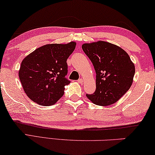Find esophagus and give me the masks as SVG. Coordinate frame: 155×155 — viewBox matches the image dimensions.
I'll use <instances>...</instances> for the list:
<instances>
[{
  "label": "esophagus",
  "mask_w": 155,
  "mask_h": 155,
  "mask_svg": "<svg viewBox=\"0 0 155 155\" xmlns=\"http://www.w3.org/2000/svg\"><path fill=\"white\" fill-rule=\"evenodd\" d=\"M77 81H78V83H79V84H82V83L84 82V79H83V78H79Z\"/></svg>",
  "instance_id": "obj_1"
}]
</instances>
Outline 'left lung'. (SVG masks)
Here are the masks:
<instances>
[{
    "instance_id": "1",
    "label": "left lung",
    "mask_w": 155,
    "mask_h": 155,
    "mask_svg": "<svg viewBox=\"0 0 155 155\" xmlns=\"http://www.w3.org/2000/svg\"><path fill=\"white\" fill-rule=\"evenodd\" d=\"M82 49L96 72V91L86 97L99 106L114 104L130 88L135 66L125 51L104 41L85 43Z\"/></svg>"
}]
</instances>
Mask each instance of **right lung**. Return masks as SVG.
<instances>
[{
  "label": "right lung",
  "instance_id": "add662e5",
  "mask_svg": "<svg viewBox=\"0 0 155 155\" xmlns=\"http://www.w3.org/2000/svg\"><path fill=\"white\" fill-rule=\"evenodd\" d=\"M76 42L49 44L36 48L23 60L18 77L27 96L41 106L54 105L64 94L70 84L67 60L72 54Z\"/></svg>",
  "mask_w": 155,
  "mask_h": 155
}]
</instances>
